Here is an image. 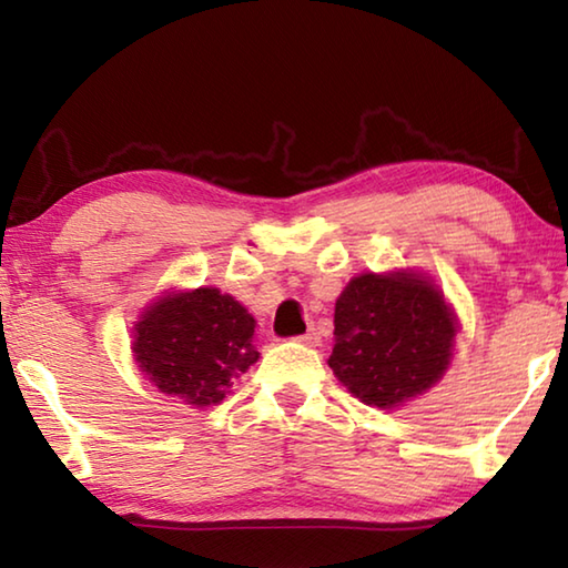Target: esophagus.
I'll return each instance as SVG.
<instances>
[{
  "instance_id": "1",
  "label": "esophagus",
  "mask_w": 568,
  "mask_h": 568,
  "mask_svg": "<svg viewBox=\"0 0 568 568\" xmlns=\"http://www.w3.org/2000/svg\"><path fill=\"white\" fill-rule=\"evenodd\" d=\"M297 341L305 343V345H318L321 343V333H318V328H311L307 333H303Z\"/></svg>"
}]
</instances>
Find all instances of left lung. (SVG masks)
<instances>
[{
	"mask_svg": "<svg viewBox=\"0 0 568 568\" xmlns=\"http://www.w3.org/2000/svg\"><path fill=\"white\" fill-rule=\"evenodd\" d=\"M328 365L355 398L393 408L444 376L456 323L444 297L413 273L353 277L335 301Z\"/></svg>",
	"mask_w": 568,
	"mask_h": 568,
	"instance_id": "obj_1",
	"label": "left lung"
}]
</instances>
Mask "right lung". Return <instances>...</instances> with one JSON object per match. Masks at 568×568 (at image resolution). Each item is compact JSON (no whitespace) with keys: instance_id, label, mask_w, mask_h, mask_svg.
<instances>
[{"instance_id":"1","label":"right lung","mask_w":568,"mask_h":568,"mask_svg":"<svg viewBox=\"0 0 568 568\" xmlns=\"http://www.w3.org/2000/svg\"><path fill=\"white\" fill-rule=\"evenodd\" d=\"M253 333V315L233 295L197 287L152 303L134 325L132 351L162 393L213 406L261 358Z\"/></svg>"}]
</instances>
